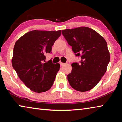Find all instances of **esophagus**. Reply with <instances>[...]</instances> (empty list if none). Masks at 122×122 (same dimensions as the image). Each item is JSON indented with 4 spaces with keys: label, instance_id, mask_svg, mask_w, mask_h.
Instances as JSON below:
<instances>
[{
    "label": "esophagus",
    "instance_id": "obj_1",
    "mask_svg": "<svg viewBox=\"0 0 122 122\" xmlns=\"http://www.w3.org/2000/svg\"><path fill=\"white\" fill-rule=\"evenodd\" d=\"M60 65H61V66H64V65H66V63H62V62H60Z\"/></svg>",
    "mask_w": 122,
    "mask_h": 122
}]
</instances>
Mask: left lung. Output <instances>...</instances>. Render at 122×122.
<instances>
[{
    "label": "left lung",
    "instance_id": "1",
    "mask_svg": "<svg viewBox=\"0 0 122 122\" xmlns=\"http://www.w3.org/2000/svg\"><path fill=\"white\" fill-rule=\"evenodd\" d=\"M62 33L76 56L81 58L79 63L71 64V72L67 75L69 84L78 92L92 89L104 75L110 61L106 41L86 27L66 29Z\"/></svg>",
    "mask_w": 122,
    "mask_h": 122
}]
</instances>
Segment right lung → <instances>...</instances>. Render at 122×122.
Here are the masks:
<instances>
[{
	"mask_svg": "<svg viewBox=\"0 0 122 122\" xmlns=\"http://www.w3.org/2000/svg\"><path fill=\"white\" fill-rule=\"evenodd\" d=\"M61 31L32 30L16 41L12 64L18 77L30 90L38 93L52 86L60 67L51 60L45 62V55L51 53Z\"/></svg>",
	"mask_w": 122,
	"mask_h": 122,
	"instance_id": "add662e5",
	"label": "right lung"
}]
</instances>
